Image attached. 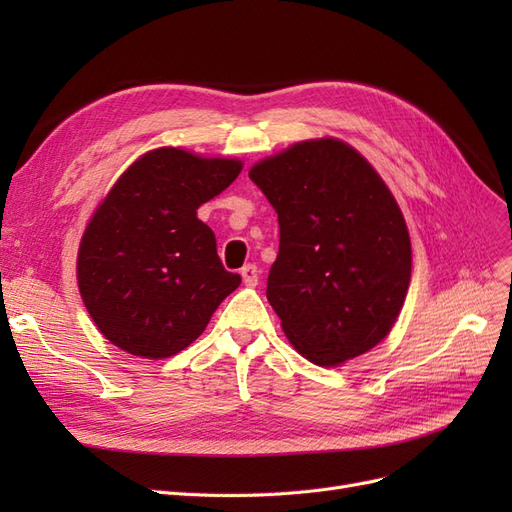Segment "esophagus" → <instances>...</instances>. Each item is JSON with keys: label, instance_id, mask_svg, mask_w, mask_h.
<instances>
[{"label": "esophagus", "instance_id": "34e87169", "mask_svg": "<svg viewBox=\"0 0 512 512\" xmlns=\"http://www.w3.org/2000/svg\"><path fill=\"white\" fill-rule=\"evenodd\" d=\"M241 277H243V284L254 288L258 284V267L256 265H245L241 269Z\"/></svg>", "mask_w": 512, "mask_h": 512}]
</instances>
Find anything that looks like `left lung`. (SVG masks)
<instances>
[{
    "label": "left lung",
    "instance_id": "1",
    "mask_svg": "<svg viewBox=\"0 0 512 512\" xmlns=\"http://www.w3.org/2000/svg\"><path fill=\"white\" fill-rule=\"evenodd\" d=\"M280 222L267 299L307 361L335 367L380 344L404 307L412 247L404 215L359 151L337 138L250 168Z\"/></svg>",
    "mask_w": 512,
    "mask_h": 512
}]
</instances>
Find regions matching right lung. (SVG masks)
I'll return each instance as SVG.
<instances>
[{"mask_svg": "<svg viewBox=\"0 0 512 512\" xmlns=\"http://www.w3.org/2000/svg\"><path fill=\"white\" fill-rule=\"evenodd\" d=\"M243 164L160 147L138 158L91 215L76 277L100 333L143 359L188 348L241 284L222 267L198 207L224 192Z\"/></svg>", "mask_w": 512, "mask_h": 512, "instance_id": "add662e5", "label": "right lung"}]
</instances>
